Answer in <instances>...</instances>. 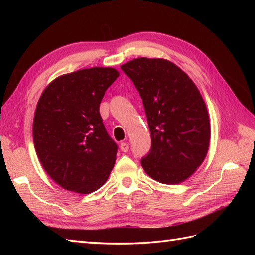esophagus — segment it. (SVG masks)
I'll return each mask as SVG.
<instances>
[{
    "mask_svg": "<svg viewBox=\"0 0 255 255\" xmlns=\"http://www.w3.org/2000/svg\"><path fill=\"white\" fill-rule=\"evenodd\" d=\"M121 150L123 151V152H127V151L129 150V144L127 142H122L121 143Z\"/></svg>",
    "mask_w": 255,
    "mask_h": 255,
    "instance_id": "obj_1",
    "label": "esophagus"
}]
</instances>
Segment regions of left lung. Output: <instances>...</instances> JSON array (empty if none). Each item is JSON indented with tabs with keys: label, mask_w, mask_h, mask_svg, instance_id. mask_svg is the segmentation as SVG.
Masks as SVG:
<instances>
[{
	"label": "left lung",
	"mask_w": 255,
	"mask_h": 255,
	"mask_svg": "<svg viewBox=\"0 0 255 255\" xmlns=\"http://www.w3.org/2000/svg\"><path fill=\"white\" fill-rule=\"evenodd\" d=\"M141 96L151 150L141 160L145 173L169 185L191 177L202 165L210 141L209 116L192 79L161 58H137L121 66Z\"/></svg>",
	"instance_id": "obj_1"
}]
</instances>
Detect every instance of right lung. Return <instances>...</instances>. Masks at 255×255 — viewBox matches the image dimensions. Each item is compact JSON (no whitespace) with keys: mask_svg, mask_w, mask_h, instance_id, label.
<instances>
[{"mask_svg":"<svg viewBox=\"0 0 255 255\" xmlns=\"http://www.w3.org/2000/svg\"><path fill=\"white\" fill-rule=\"evenodd\" d=\"M119 77L94 67L63 74L47 85L35 111L32 137L47 174L67 191L90 194L107 181L117 144L100 115L105 91Z\"/></svg>","mask_w":255,"mask_h":255,"instance_id":"obj_1","label":"right lung"}]
</instances>
